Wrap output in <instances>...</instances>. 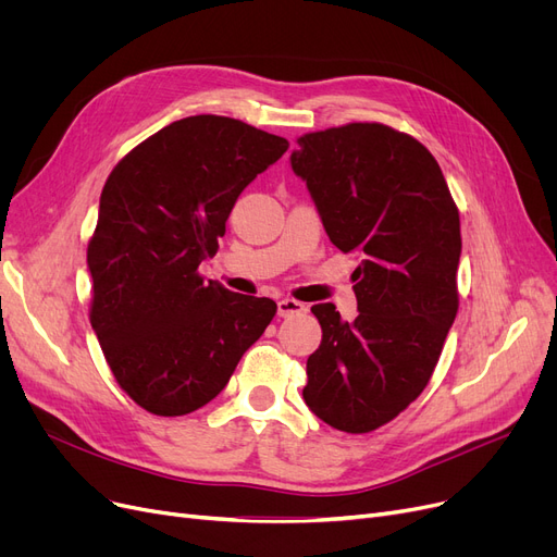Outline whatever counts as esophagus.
Wrapping results in <instances>:
<instances>
[{
    "instance_id": "obj_1",
    "label": "esophagus",
    "mask_w": 557,
    "mask_h": 557,
    "mask_svg": "<svg viewBox=\"0 0 557 557\" xmlns=\"http://www.w3.org/2000/svg\"><path fill=\"white\" fill-rule=\"evenodd\" d=\"M277 313H280L282 318H294V315H302V313H307V307H305L302 302H298V300L284 298V300H280V302H277Z\"/></svg>"
}]
</instances>
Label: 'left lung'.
I'll list each match as a JSON object with an SVG mask.
<instances>
[{
  "label": "left lung",
  "mask_w": 557,
  "mask_h": 557,
  "mask_svg": "<svg viewBox=\"0 0 557 557\" xmlns=\"http://www.w3.org/2000/svg\"><path fill=\"white\" fill-rule=\"evenodd\" d=\"M290 166L307 181L332 244L361 257L359 315L323 327L302 397L345 433L395 420L426 388L458 313L460 216L441 164L416 137L355 122L298 137Z\"/></svg>",
  "instance_id": "obj_1"
}]
</instances>
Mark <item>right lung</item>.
I'll return each mask as SVG.
<instances>
[{
	"label": "right lung",
	"mask_w": 557,
	"mask_h": 557,
	"mask_svg": "<svg viewBox=\"0 0 557 557\" xmlns=\"http://www.w3.org/2000/svg\"><path fill=\"white\" fill-rule=\"evenodd\" d=\"M288 149L232 116L196 114L110 171L87 244L90 323L120 388L146 411L187 416L230 382L277 305L205 282L239 194Z\"/></svg>",
	"instance_id": "right-lung-1"
}]
</instances>
